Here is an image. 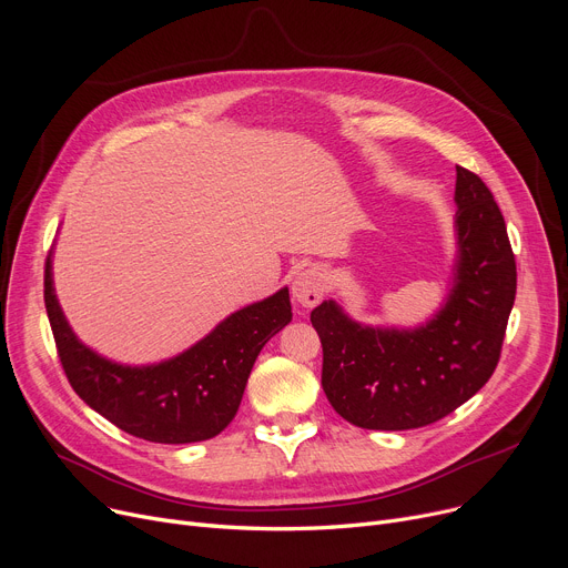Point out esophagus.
Returning <instances> with one entry per match:
<instances>
[{"mask_svg": "<svg viewBox=\"0 0 568 568\" xmlns=\"http://www.w3.org/2000/svg\"><path fill=\"white\" fill-rule=\"evenodd\" d=\"M324 290H326L324 274L317 266L304 268V272L294 276V283H292V296L296 300V304H302L304 308L317 306L324 296Z\"/></svg>", "mask_w": 568, "mask_h": 568, "instance_id": "1", "label": "esophagus"}]
</instances>
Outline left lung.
<instances>
[{"label":"left lung","mask_w":568,"mask_h":568,"mask_svg":"<svg viewBox=\"0 0 568 568\" xmlns=\"http://www.w3.org/2000/svg\"><path fill=\"white\" fill-rule=\"evenodd\" d=\"M454 200V285L426 324L368 326L332 300L311 313L322 343V389L354 426L409 430L435 424L479 392L497 368L516 300V257L479 174L458 165Z\"/></svg>","instance_id":"8db88e82"}]
</instances>
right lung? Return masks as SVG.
<instances>
[{"instance_id":"add662e5","label":"right lung","mask_w":568,"mask_h":568,"mask_svg":"<svg viewBox=\"0 0 568 568\" xmlns=\"http://www.w3.org/2000/svg\"><path fill=\"white\" fill-rule=\"evenodd\" d=\"M45 311L73 392L116 428L146 442L191 444L216 437L242 403L260 349L292 320L290 292L225 317L186 352L152 366H124L89 349L69 326L45 262Z\"/></svg>"}]
</instances>
